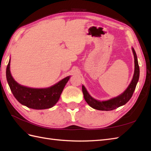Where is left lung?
Returning a JSON list of instances; mask_svg holds the SVG:
<instances>
[{
	"mask_svg": "<svg viewBox=\"0 0 151 151\" xmlns=\"http://www.w3.org/2000/svg\"><path fill=\"white\" fill-rule=\"evenodd\" d=\"M132 49L134 57V66H135V67H134V73L133 78L130 84H129V87L127 88L126 90L123 93L117 96L116 97L111 99L110 100L99 101L93 98L88 93V91L86 90L84 86H82V92L83 94H84L85 101L91 108L96 109V110L102 111L112 110L125 104L132 97L139 77V67L138 65V62H137L136 53L134 48H132Z\"/></svg>",
	"mask_w": 151,
	"mask_h": 151,
	"instance_id": "1",
	"label": "left lung"
}]
</instances>
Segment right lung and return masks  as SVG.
Masks as SVG:
<instances>
[{
    "mask_svg": "<svg viewBox=\"0 0 151 151\" xmlns=\"http://www.w3.org/2000/svg\"><path fill=\"white\" fill-rule=\"evenodd\" d=\"M9 67L10 60L6 68V78L13 95L21 104L36 110H43L54 106L58 101L64 87L70 78V76H67L47 88H28L15 81Z\"/></svg>",
    "mask_w": 151,
    "mask_h": 151,
    "instance_id": "right-lung-1",
    "label": "right lung"
}]
</instances>
